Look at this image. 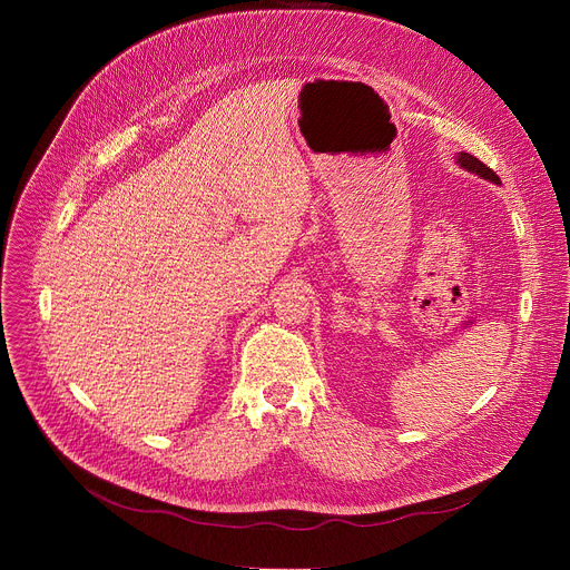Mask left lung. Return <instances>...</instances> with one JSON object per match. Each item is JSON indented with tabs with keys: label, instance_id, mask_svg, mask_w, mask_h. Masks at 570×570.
Masks as SVG:
<instances>
[{
	"label": "left lung",
	"instance_id": "obj_1",
	"mask_svg": "<svg viewBox=\"0 0 570 570\" xmlns=\"http://www.w3.org/2000/svg\"><path fill=\"white\" fill-rule=\"evenodd\" d=\"M458 164H460L464 170H469V173H475V175H481L483 179H490V183H494V185H501L499 175H497L490 166H485L481 159H475V157L469 155V153H460V155H458Z\"/></svg>",
	"mask_w": 570,
	"mask_h": 570
}]
</instances>
